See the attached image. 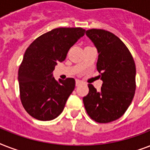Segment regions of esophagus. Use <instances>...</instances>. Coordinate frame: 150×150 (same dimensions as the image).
Returning <instances> with one entry per match:
<instances>
[{"mask_svg": "<svg viewBox=\"0 0 150 150\" xmlns=\"http://www.w3.org/2000/svg\"><path fill=\"white\" fill-rule=\"evenodd\" d=\"M82 82L81 81V80H79V79H76V81H75V85H76V86H79L80 84H82Z\"/></svg>", "mask_w": 150, "mask_h": 150, "instance_id": "1", "label": "esophagus"}]
</instances>
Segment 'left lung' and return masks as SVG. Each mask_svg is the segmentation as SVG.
<instances>
[{
  "mask_svg": "<svg viewBox=\"0 0 150 150\" xmlns=\"http://www.w3.org/2000/svg\"><path fill=\"white\" fill-rule=\"evenodd\" d=\"M86 34L98 51L96 68L103 84L100 91L88 85L83 103L93 120L109 123L120 118L132 101L136 88L135 61L125 44L110 32L92 29Z\"/></svg>",
  "mask_w": 150,
  "mask_h": 150,
  "instance_id": "8db88e82",
  "label": "left lung"
}]
</instances>
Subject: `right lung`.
<instances>
[{"label": "right lung", "instance_id": "1", "mask_svg": "<svg viewBox=\"0 0 150 150\" xmlns=\"http://www.w3.org/2000/svg\"><path fill=\"white\" fill-rule=\"evenodd\" d=\"M82 28H57L41 35L25 52L18 69L21 102L26 112L40 121H50L63 111L75 86L73 78L57 81L53 71L68 50L84 36Z\"/></svg>", "mask_w": 150, "mask_h": 150}]
</instances>
